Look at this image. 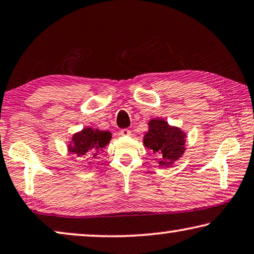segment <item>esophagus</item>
<instances>
[{
  "instance_id": "obj_1",
  "label": "esophagus",
  "mask_w": 254,
  "mask_h": 254,
  "mask_svg": "<svg viewBox=\"0 0 254 254\" xmlns=\"http://www.w3.org/2000/svg\"><path fill=\"white\" fill-rule=\"evenodd\" d=\"M119 134L122 136H129L130 135V130L127 129V128H124V129H120Z\"/></svg>"
}]
</instances>
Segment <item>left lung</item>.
Segmentation results:
<instances>
[{"label":"left lung","mask_w":254,"mask_h":254,"mask_svg":"<svg viewBox=\"0 0 254 254\" xmlns=\"http://www.w3.org/2000/svg\"><path fill=\"white\" fill-rule=\"evenodd\" d=\"M186 134L181 128L170 126L163 119H152L144 145L160 158L159 165L169 167L184 154Z\"/></svg>","instance_id":"1"}]
</instances>
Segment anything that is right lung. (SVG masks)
Segmentation results:
<instances>
[{"label": "right lung", "instance_id": "1", "mask_svg": "<svg viewBox=\"0 0 254 254\" xmlns=\"http://www.w3.org/2000/svg\"><path fill=\"white\" fill-rule=\"evenodd\" d=\"M111 139V132L93 129L92 127H86L83 130L72 136L71 143L69 144V152L76 154L77 157L91 155L96 158V155L102 151Z\"/></svg>", "mask_w": 254, "mask_h": 254}]
</instances>
